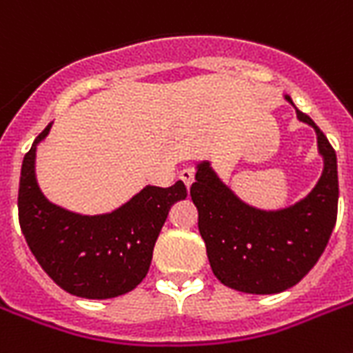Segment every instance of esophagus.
<instances>
[{
  "instance_id": "obj_1",
  "label": "esophagus",
  "mask_w": 353,
  "mask_h": 353,
  "mask_svg": "<svg viewBox=\"0 0 353 353\" xmlns=\"http://www.w3.org/2000/svg\"><path fill=\"white\" fill-rule=\"evenodd\" d=\"M179 179L185 183V187L190 188L194 183V172L188 170V168H185V170H181V174H179Z\"/></svg>"
}]
</instances>
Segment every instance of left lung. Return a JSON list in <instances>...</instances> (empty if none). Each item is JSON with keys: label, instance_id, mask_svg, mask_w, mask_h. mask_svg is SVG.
I'll return each instance as SVG.
<instances>
[{"label": "left lung", "instance_id": "8db88e82", "mask_svg": "<svg viewBox=\"0 0 353 353\" xmlns=\"http://www.w3.org/2000/svg\"><path fill=\"white\" fill-rule=\"evenodd\" d=\"M285 101L293 104L288 95ZM296 117L317 133L324 170L312 192L291 207L254 209L216 176L209 161L196 166L190 198L198 209L210 268L221 284L241 293L271 295L299 284L317 263L335 227L337 155L306 113L296 110Z\"/></svg>", "mask_w": 353, "mask_h": 353}]
</instances>
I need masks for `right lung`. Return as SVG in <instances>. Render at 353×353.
<instances>
[{"label":"right lung","mask_w":353,"mask_h":353,"mask_svg":"<svg viewBox=\"0 0 353 353\" xmlns=\"http://www.w3.org/2000/svg\"><path fill=\"white\" fill-rule=\"evenodd\" d=\"M25 154L18 192L19 227L41 269L63 291L82 299H113L135 290L146 276L154 245L168 210L187 198L177 181L168 188L144 187L108 214L84 216L51 203L38 187L36 148Z\"/></svg>","instance_id":"add662e5"}]
</instances>
